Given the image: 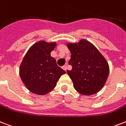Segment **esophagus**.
Segmentation results:
<instances>
[{
    "label": "esophagus",
    "instance_id": "esophagus-1",
    "mask_svg": "<svg viewBox=\"0 0 126 126\" xmlns=\"http://www.w3.org/2000/svg\"><path fill=\"white\" fill-rule=\"evenodd\" d=\"M62 68H63V69H64L65 71H67V65H64V66H63V67H62Z\"/></svg>",
    "mask_w": 126,
    "mask_h": 126
}]
</instances>
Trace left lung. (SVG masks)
<instances>
[{
	"instance_id": "8db88e82",
	"label": "left lung",
	"mask_w": 126,
	"mask_h": 126,
	"mask_svg": "<svg viewBox=\"0 0 126 126\" xmlns=\"http://www.w3.org/2000/svg\"><path fill=\"white\" fill-rule=\"evenodd\" d=\"M72 66L67 73L76 91L82 95H93L99 92L109 75V65L104 57L89 41L82 39L78 43H68Z\"/></svg>"
}]
</instances>
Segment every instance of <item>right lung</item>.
Listing matches in <instances>:
<instances>
[{
    "label": "right lung",
    "instance_id": "right-lung-1",
    "mask_svg": "<svg viewBox=\"0 0 126 126\" xmlns=\"http://www.w3.org/2000/svg\"><path fill=\"white\" fill-rule=\"evenodd\" d=\"M56 42L39 41L32 46L20 66L21 80L29 91L38 95H45L56 86L57 82L66 72L57 65L51 52Z\"/></svg>",
    "mask_w": 126,
    "mask_h": 126
}]
</instances>
